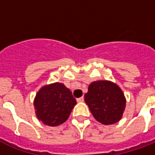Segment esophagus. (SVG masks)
<instances>
[{
  "instance_id": "esophagus-1",
  "label": "esophagus",
  "mask_w": 155,
  "mask_h": 155,
  "mask_svg": "<svg viewBox=\"0 0 155 155\" xmlns=\"http://www.w3.org/2000/svg\"><path fill=\"white\" fill-rule=\"evenodd\" d=\"M76 101H77V102H79V103H80V102H83L84 101V97H80V98H78L77 100H76Z\"/></svg>"
}]
</instances>
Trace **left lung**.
I'll list each match as a JSON object with an SVG mask.
<instances>
[{
    "mask_svg": "<svg viewBox=\"0 0 155 155\" xmlns=\"http://www.w3.org/2000/svg\"><path fill=\"white\" fill-rule=\"evenodd\" d=\"M84 101L95 119L105 125L118 122L126 105L122 90L108 80L91 83L84 95Z\"/></svg>",
    "mask_w": 155,
    "mask_h": 155,
    "instance_id": "obj_1",
    "label": "left lung"
}]
</instances>
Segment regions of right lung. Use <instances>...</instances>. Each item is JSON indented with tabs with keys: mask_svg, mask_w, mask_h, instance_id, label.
Listing matches in <instances>:
<instances>
[{
	"mask_svg": "<svg viewBox=\"0 0 155 155\" xmlns=\"http://www.w3.org/2000/svg\"><path fill=\"white\" fill-rule=\"evenodd\" d=\"M76 101L62 83L44 85L34 101L35 114L44 125L57 126L68 120Z\"/></svg>",
	"mask_w": 155,
	"mask_h": 155,
	"instance_id": "add662e5",
	"label": "right lung"
}]
</instances>
